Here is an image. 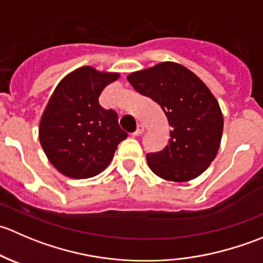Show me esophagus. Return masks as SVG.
<instances>
[{"label": "esophagus", "instance_id": "34e87169", "mask_svg": "<svg viewBox=\"0 0 263 263\" xmlns=\"http://www.w3.org/2000/svg\"><path fill=\"white\" fill-rule=\"evenodd\" d=\"M142 132H144V126H142V124H137V128L136 131L134 132V136H139V135L142 134Z\"/></svg>", "mask_w": 263, "mask_h": 263}]
</instances>
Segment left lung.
Returning <instances> with one entry per match:
<instances>
[{"label": "left lung", "mask_w": 263, "mask_h": 263, "mask_svg": "<svg viewBox=\"0 0 263 263\" xmlns=\"http://www.w3.org/2000/svg\"><path fill=\"white\" fill-rule=\"evenodd\" d=\"M127 80L160 105L171 127L164 150L146 155L148 168L172 182L201 176L219 151L224 127L219 103L205 82L176 62L136 71Z\"/></svg>", "instance_id": "left-lung-1"}]
</instances>
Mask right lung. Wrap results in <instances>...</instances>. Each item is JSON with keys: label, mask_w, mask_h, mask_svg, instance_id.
<instances>
[{"label": "right lung", "mask_w": 263, "mask_h": 263, "mask_svg": "<svg viewBox=\"0 0 263 263\" xmlns=\"http://www.w3.org/2000/svg\"><path fill=\"white\" fill-rule=\"evenodd\" d=\"M119 78L90 66L68 73L55 86L39 123V141L52 165L63 176L91 178L109 165L117 146L127 137L113 109L99 97Z\"/></svg>", "instance_id": "1"}]
</instances>
